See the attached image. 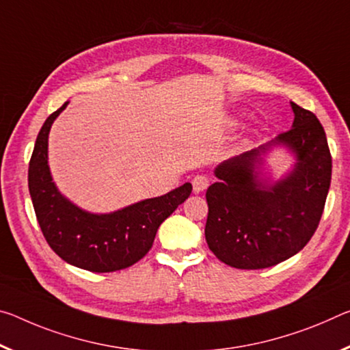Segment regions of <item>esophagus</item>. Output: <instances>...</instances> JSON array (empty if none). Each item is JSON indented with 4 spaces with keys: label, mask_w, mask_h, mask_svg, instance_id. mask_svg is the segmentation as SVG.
Returning a JSON list of instances; mask_svg holds the SVG:
<instances>
[{
    "label": "esophagus",
    "mask_w": 350,
    "mask_h": 350,
    "mask_svg": "<svg viewBox=\"0 0 350 350\" xmlns=\"http://www.w3.org/2000/svg\"><path fill=\"white\" fill-rule=\"evenodd\" d=\"M191 184H193V191H195V193H202L205 188L208 187V179L205 176H202V174H198V176L193 177Z\"/></svg>",
    "instance_id": "34e87169"
}]
</instances>
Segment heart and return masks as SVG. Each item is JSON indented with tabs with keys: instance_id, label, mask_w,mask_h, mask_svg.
<instances>
[{
	"instance_id": "1",
	"label": "heart",
	"mask_w": 350,
	"mask_h": 350,
	"mask_svg": "<svg viewBox=\"0 0 350 350\" xmlns=\"http://www.w3.org/2000/svg\"><path fill=\"white\" fill-rule=\"evenodd\" d=\"M237 123H238V120H237V118H232V120L229 121V124H230V126H235Z\"/></svg>"
}]
</instances>
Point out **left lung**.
Returning <instances> with one entry per match:
<instances>
[{
    "label": "left lung",
    "instance_id": "1",
    "mask_svg": "<svg viewBox=\"0 0 350 350\" xmlns=\"http://www.w3.org/2000/svg\"><path fill=\"white\" fill-rule=\"evenodd\" d=\"M295 120L265 145L224 160L205 198V240L216 257L238 269L269 268L293 257L313 237L332 179L325 132L308 110L290 103ZM282 150L292 159L274 176L267 159Z\"/></svg>",
    "mask_w": 350,
    "mask_h": 350
}]
</instances>
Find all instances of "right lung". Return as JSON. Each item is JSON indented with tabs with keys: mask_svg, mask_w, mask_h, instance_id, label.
Returning a JSON list of instances; mask_svg holds the SVG:
<instances>
[{
	"mask_svg": "<svg viewBox=\"0 0 350 350\" xmlns=\"http://www.w3.org/2000/svg\"><path fill=\"white\" fill-rule=\"evenodd\" d=\"M68 101L43 123L32 152L27 184L37 221L53 251L76 268L92 273L124 269L145 257L160 224L190 196L191 184L109 213H93L60 193L48 162V138Z\"/></svg>",
	"mask_w": 350,
	"mask_h": 350,
	"instance_id": "obj_1",
	"label": "right lung"
}]
</instances>
